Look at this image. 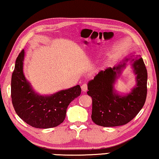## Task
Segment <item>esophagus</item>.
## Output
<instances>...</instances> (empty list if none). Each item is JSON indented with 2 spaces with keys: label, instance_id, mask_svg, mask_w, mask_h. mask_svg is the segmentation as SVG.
<instances>
[{
  "label": "esophagus",
  "instance_id": "esophagus-1",
  "mask_svg": "<svg viewBox=\"0 0 159 159\" xmlns=\"http://www.w3.org/2000/svg\"><path fill=\"white\" fill-rule=\"evenodd\" d=\"M81 89L83 92H87V84H84L83 85L81 86Z\"/></svg>",
  "mask_w": 159,
  "mask_h": 159
}]
</instances>
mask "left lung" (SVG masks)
Masks as SVG:
<instances>
[{
    "mask_svg": "<svg viewBox=\"0 0 159 159\" xmlns=\"http://www.w3.org/2000/svg\"><path fill=\"white\" fill-rule=\"evenodd\" d=\"M128 61L137 75V84L130 93L122 96L116 92L114 86ZM147 82V69L141 57L126 58L117 66L99 72L87 84V94L93 99V121L107 127L124 125L133 120L146 101Z\"/></svg>",
    "mask_w": 159,
    "mask_h": 159,
    "instance_id": "8db88e82",
    "label": "left lung"
}]
</instances>
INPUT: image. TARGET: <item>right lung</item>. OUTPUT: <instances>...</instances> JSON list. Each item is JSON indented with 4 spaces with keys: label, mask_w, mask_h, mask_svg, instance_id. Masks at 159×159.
I'll return each mask as SVG.
<instances>
[{
    "label": "right lung",
    "mask_w": 159,
    "mask_h": 159,
    "mask_svg": "<svg viewBox=\"0 0 159 159\" xmlns=\"http://www.w3.org/2000/svg\"><path fill=\"white\" fill-rule=\"evenodd\" d=\"M24 49L15 61L11 81L13 107L23 121L40 129L55 127L64 121L69 104L81 95L79 85L49 95H41L34 90L24 73Z\"/></svg>",
    "instance_id": "right-lung-1"
}]
</instances>
